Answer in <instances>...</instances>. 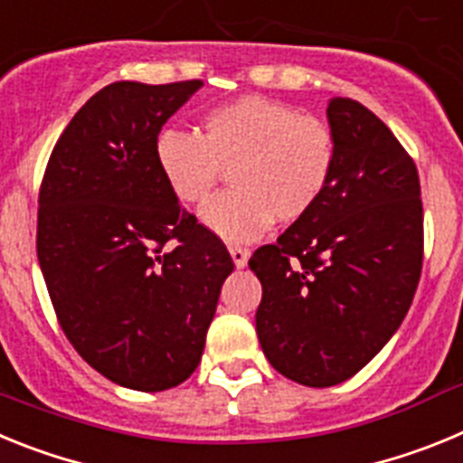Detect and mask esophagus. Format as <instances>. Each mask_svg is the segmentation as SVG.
I'll use <instances>...</instances> for the list:
<instances>
[{"label":"esophagus","mask_w":463,"mask_h":463,"mask_svg":"<svg viewBox=\"0 0 463 463\" xmlns=\"http://www.w3.org/2000/svg\"><path fill=\"white\" fill-rule=\"evenodd\" d=\"M229 255L234 260L236 269H243L248 264V257H250V250L243 248V245H229Z\"/></svg>","instance_id":"esophagus-1"}]
</instances>
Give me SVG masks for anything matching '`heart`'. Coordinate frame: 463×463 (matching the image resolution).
<instances>
[{"label": "heart", "mask_w": 463, "mask_h": 463, "mask_svg": "<svg viewBox=\"0 0 463 463\" xmlns=\"http://www.w3.org/2000/svg\"><path fill=\"white\" fill-rule=\"evenodd\" d=\"M166 185L183 203L206 202L224 171L234 190L202 208L208 229L232 243L260 239L273 218H306L334 181L336 134L289 104L243 97L208 110L202 137L166 129L155 141Z\"/></svg>", "instance_id": "heart-1"}]
</instances>
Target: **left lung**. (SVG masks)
<instances>
[{"instance_id":"8db88e82","label":"left lung","mask_w":463,"mask_h":463,"mask_svg":"<svg viewBox=\"0 0 463 463\" xmlns=\"http://www.w3.org/2000/svg\"><path fill=\"white\" fill-rule=\"evenodd\" d=\"M338 141L320 203L252 252L257 336L273 369L308 387L362 371L394 336L424 257L420 175L390 127L359 101L326 109Z\"/></svg>"}]
</instances>
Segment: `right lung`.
Here are the masks:
<instances>
[{
  "mask_svg": "<svg viewBox=\"0 0 463 463\" xmlns=\"http://www.w3.org/2000/svg\"><path fill=\"white\" fill-rule=\"evenodd\" d=\"M202 85H106L57 138L41 181L36 255L57 322L94 371L129 390L194 373L234 271L155 159L162 125Z\"/></svg>",
  "mask_w": 463,
  "mask_h": 463,
  "instance_id": "add662e5",
  "label": "right lung"
}]
</instances>
